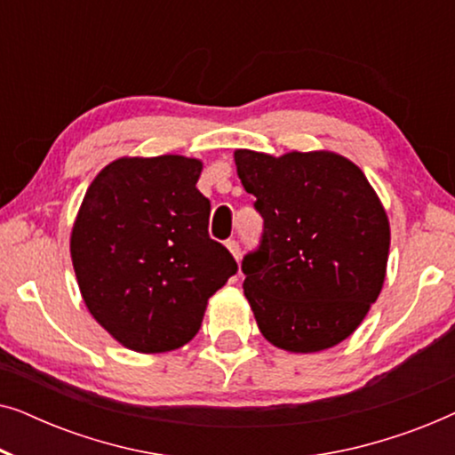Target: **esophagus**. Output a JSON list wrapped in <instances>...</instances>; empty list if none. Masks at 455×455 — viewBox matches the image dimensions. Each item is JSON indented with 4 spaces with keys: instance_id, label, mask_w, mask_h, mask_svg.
I'll return each mask as SVG.
<instances>
[{
    "instance_id": "obj_1",
    "label": "esophagus",
    "mask_w": 455,
    "mask_h": 455,
    "mask_svg": "<svg viewBox=\"0 0 455 455\" xmlns=\"http://www.w3.org/2000/svg\"><path fill=\"white\" fill-rule=\"evenodd\" d=\"M226 246H228V251L234 254V259H235V260H238V259H240V254H242V251H240V244H238V240L229 238V240L226 242Z\"/></svg>"
}]
</instances>
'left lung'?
Returning a JSON list of instances; mask_svg holds the SVG:
<instances>
[{
    "label": "left lung",
    "instance_id": "8db88e82",
    "mask_svg": "<svg viewBox=\"0 0 455 455\" xmlns=\"http://www.w3.org/2000/svg\"><path fill=\"white\" fill-rule=\"evenodd\" d=\"M238 176L263 217L244 254V296L260 333L288 352H321L354 333L383 288L389 221L369 180L335 153L271 157L240 148Z\"/></svg>",
    "mask_w": 455,
    "mask_h": 455
}]
</instances>
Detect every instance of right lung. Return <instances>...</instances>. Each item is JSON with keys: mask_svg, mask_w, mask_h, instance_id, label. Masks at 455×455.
<instances>
[{"mask_svg": "<svg viewBox=\"0 0 455 455\" xmlns=\"http://www.w3.org/2000/svg\"><path fill=\"white\" fill-rule=\"evenodd\" d=\"M203 164L180 155L117 159L92 180L70 252L80 294L134 352H167L201 329L207 300L238 263L209 235Z\"/></svg>", "mask_w": 455, "mask_h": 455, "instance_id": "right-lung-1", "label": "right lung"}]
</instances>
